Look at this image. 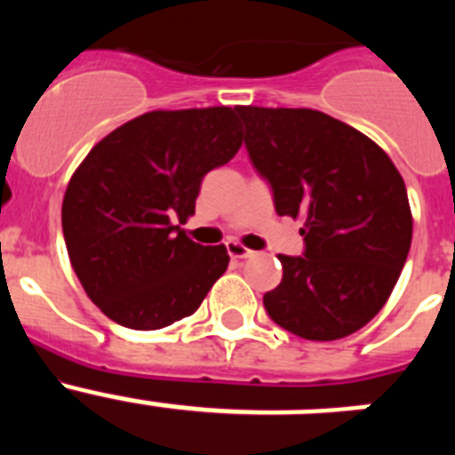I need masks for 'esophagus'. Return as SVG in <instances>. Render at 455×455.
Masks as SVG:
<instances>
[{
    "mask_svg": "<svg viewBox=\"0 0 455 455\" xmlns=\"http://www.w3.org/2000/svg\"><path fill=\"white\" fill-rule=\"evenodd\" d=\"M225 246H228V252H230L232 259H246V257H252V255H255V252L248 251L246 246H241L239 241H228V243H225Z\"/></svg>",
    "mask_w": 455,
    "mask_h": 455,
    "instance_id": "esophagus-1",
    "label": "esophagus"
}]
</instances>
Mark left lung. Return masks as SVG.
<instances>
[{"instance_id": "1", "label": "left lung", "mask_w": 455, "mask_h": 455, "mask_svg": "<svg viewBox=\"0 0 455 455\" xmlns=\"http://www.w3.org/2000/svg\"><path fill=\"white\" fill-rule=\"evenodd\" d=\"M252 166L280 216L303 219L300 257L277 255L283 283L264 293L280 328L332 341L387 303L412 241L403 178L351 124L315 108L236 107Z\"/></svg>"}]
</instances>
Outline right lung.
Masks as SVG:
<instances>
[{"instance_id":"1","label":"right lung","mask_w":455,"mask_h":455,"mask_svg":"<svg viewBox=\"0 0 455 455\" xmlns=\"http://www.w3.org/2000/svg\"><path fill=\"white\" fill-rule=\"evenodd\" d=\"M236 108L150 111L86 155L63 196L70 264L116 323L159 331L193 315L228 268L225 246H200L172 220L196 212L203 178L239 152Z\"/></svg>"}]
</instances>
